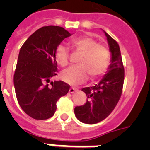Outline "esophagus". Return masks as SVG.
<instances>
[{"instance_id":"obj_1","label":"esophagus","mask_w":150,"mask_h":150,"mask_svg":"<svg viewBox=\"0 0 150 150\" xmlns=\"http://www.w3.org/2000/svg\"><path fill=\"white\" fill-rule=\"evenodd\" d=\"M78 89L77 88H75V87H71L70 89H69V93H74L75 91H77Z\"/></svg>"}]
</instances>
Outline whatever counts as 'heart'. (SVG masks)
I'll use <instances>...</instances> for the list:
<instances>
[{
    "label": "heart",
    "mask_w": 150,
    "mask_h": 150,
    "mask_svg": "<svg viewBox=\"0 0 150 150\" xmlns=\"http://www.w3.org/2000/svg\"><path fill=\"white\" fill-rule=\"evenodd\" d=\"M70 43L73 50L82 54L79 59V65L63 71L61 78L64 82L70 85H79L83 83L89 75L94 79L107 71L110 61V54L106 46L89 36L72 39ZM54 57L60 65L65 67L69 64V49L60 44L56 48Z\"/></svg>",
    "instance_id": "obj_1"
}]
</instances>
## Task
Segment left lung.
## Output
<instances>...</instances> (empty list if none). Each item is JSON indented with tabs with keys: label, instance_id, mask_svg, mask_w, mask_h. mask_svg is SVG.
I'll return each mask as SVG.
<instances>
[{
	"label": "left lung",
	"instance_id": "left-lung-1",
	"mask_svg": "<svg viewBox=\"0 0 150 150\" xmlns=\"http://www.w3.org/2000/svg\"><path fill=\"white\" fill-rule=\"evenodd\" d=\"M107 36L111 63L107 74L98 84L82 89L86 94V103L75 107V114L82 123L96 124L110 114L121 98L125 79V69L118 43L104 32Z\"/></svg>",
	"mask_w": 150,
	"mask_h": 150
}]
</instances>
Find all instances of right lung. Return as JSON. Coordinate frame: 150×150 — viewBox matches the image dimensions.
Returning a JSON list of instances; mask_svg holds the SVG:
<instances>
[{
    "label": "right lung",
    "instance_id": "add662e5",
    "mask_svg": "<svg viewBox=\"0 0 150 150\" xmlns=\"http://www.w3.org/2000/svg\"><path fill=\"white\" fill-rule=\"evenodd\" d=\"M70 36L62 27L43 26L20 49L14 74L15 94L21 108L36 120L51 117L57 100L69 91V85L51 79L57 73L56 48Z\"/></svg>",
    "mask_w": 150,
    "mask_h": 150
}]
</instances>
